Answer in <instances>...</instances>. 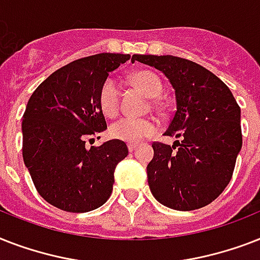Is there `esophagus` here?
Segmentation results:
<instances>
[{
  "label": "esophagus",
  "instance_id": "obj_1",
  "mask_svg": "<svg viewBox=\"0 0 260 260\" xmlns=\"http://www.w3.org/2000/svg\"><path fill=\"white\" fill-rule=\"evenodd\" d=\"M128 150H129V152L136 150V144H128Z\"/></svg>",
  "mask_w": 260,
  "mask_h": 260
}]
</instances>
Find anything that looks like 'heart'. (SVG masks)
Segmentation results:
<instances>
[{"label": "heart", "mask_w": 260, "mask_h": 260, "mask_svg": "<svg viewBox=\"0 0 260 260\" xmlns=\"http://www.w3.org/2000/svg\"><path fill=\"white\" fill-rule=\"evenodd\" d=\"M132 82L139 90L151 98L160 95L162 83L155 74L150 71H139L132 77ZM98 101L102 113L108 117H113L118 112V101H120V87L116 79L108 78L102 83ZM158 126L155 121L150 118H131L124 117L114 121L109 128V134L113 139L121 142L136 144L144 139L150 138L156 132Z\"/></svg>", "instance_id": "obj_1"}]
</instances>
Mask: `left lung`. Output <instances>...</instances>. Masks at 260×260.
<instances>
[{
    "label": "left lung",
    "instance_id": "left-lung-1",
    "mask_svg": "<svg viewBox=\"0 0 260 260\" xmlns=\"http://www.w3.org/2000/svg\"><path fill=\"white\" fill-rule=\"evenodd\" d=\"M131 60L162 71L175 91L177 110L165 135L179 140L152 144L151 193L171 209H200L232 178L243 144L238 102L221 79L191 60L173 55H134Z\"/></svg>",
    "mask_w": 260,
    "mask_h": 260
}]
</instances>
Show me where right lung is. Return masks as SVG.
Instances as JSON below:
<instances>
[{"instance_id":"add662e5","label":"right lung","mask_w":260,"mask_h":260,"mask_svg":"<svg viewBox=\"0 0 260 260\" xmlns=\"http://www.w3.org/2000/svg\"><path fill=\"white\" fill-rule=\"evenodd\" d=\"M129 58L105 52L74 60L30 95L22 116V158L36 190L51 205L85 213L110 197L114 170L128 147L113 139L87 150L85 140L106 129L100 89Z\"/></svg>"}]
</instances>
